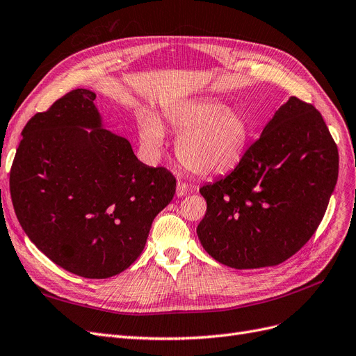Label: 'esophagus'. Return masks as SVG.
<instances>
[{
	"mask_svg": "<svg viewBox=\"0 0 356 356\" xmlns=\"http://www.w3.org/2000/svg\"><path fill=\"white\" fill-rule=\"evenodd\" d=\"M188 189H189L188 183L179 180V181H177V186H176V195H177V197H183V195H185V193L188 192Z\"/></svg>",
	"mask_w": 356,
	"mask_h": 356,
	"instance_id": "obj_1",
	"label": "esophagus"
}]
</instances>
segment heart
Here are the masks:
<instances>
[{
	"instance_id": "obj_1",
	"label": "heart",
	"mask_w": 356,
	"mask_h": 356,
	"mask_svg": "<svg viewBox=\"0 0 356 356\" xmlns=\"http://www.w3.org/2000/svg\"><path fill=\"white\" fill-rule=\"evenodd\" d=\"M179 136L177 156L193 175L219 176L234 170L244 158L251 136L247 117L225 103L198 99L180 103L165 112ZM140 142L149 152L164 145V130L154 117L140 122Z\"/></svg>"
}]
</instances>
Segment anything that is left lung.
I'll use <instances>...</instances> for the list:
<instances>
[{"label": "left lung", "instance_id": "1", "mask_svg": "<svg viewBox=\"0 0 356 356\" xmlns=\"http://www.w3.org/2000/svg\"><path fill=\"white\" fill-rule=\"evenodd\" d=\"M337 176V145L323 115L291 96L232 173L200 189L202 247L229 268L280 265L315 234Z\"/></svg>", "mask_w": 356, "mask_h": 356}]
</instances>
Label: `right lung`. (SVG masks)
<instances>
[{
    "label": "right lung",
    "instance_id": "obj_1",
    "mask_svg": "<svg viewBox=\"0 0 356 356\" xmlns=\"http://www.w3.org/2000/svg\"><path fill=\"white\" fill-rule=\"evenodd\" d=\"M95 99L93 91L72 90L26 122L10 193L38 250L67 272L103 280L140 256L176 179L140 163L127 139L102 129Z\"/></svg>",
    "mask_w": 356,
    "mask_h": 356
}]
</instances>
